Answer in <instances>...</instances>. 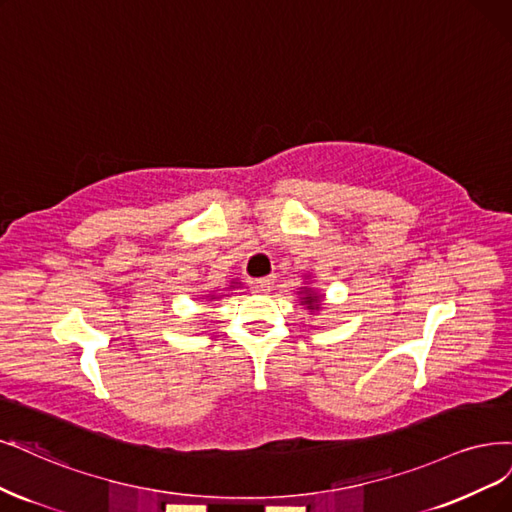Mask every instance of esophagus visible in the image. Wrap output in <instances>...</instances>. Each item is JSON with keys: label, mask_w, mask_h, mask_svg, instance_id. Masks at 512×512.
Listing matches in <instances>:
<instances>
[{"label": "esophagus", "mask_w": 512, "mask_h": 512, "mask_svg": "<svg viewBox=\"0 0 512 512\" xmlns=\"http://www.w3.org/2000/svg\"><path fill=\"white\" fill-rule=\"evenodd\" d=\"M252 288H254V292H258V294H267V292L273 290V279H271V277L254 279V281H252Z\"/></svg>", "instance_id": "esophagus-1"}]
</instances>
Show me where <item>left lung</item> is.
Wrapping results in <instances>:
<instances>
[{
    "label": "left lung",
    "mask_w": 512,
    "mask_h": 512,
    "mask_svg": "<svg viewBox=\"0 0 512 512\" xmlns=\"http://www.w3.org/2000/svg\"><path fill=\"white\" fill-rule=\"evenodd\" d=\"M317 301H320V296L313 294V292H305L303 296V305H307L311 311H317L320 307H317Z\"/></svg>",
    "instance_id": "obj_1"
}]
</instances>
